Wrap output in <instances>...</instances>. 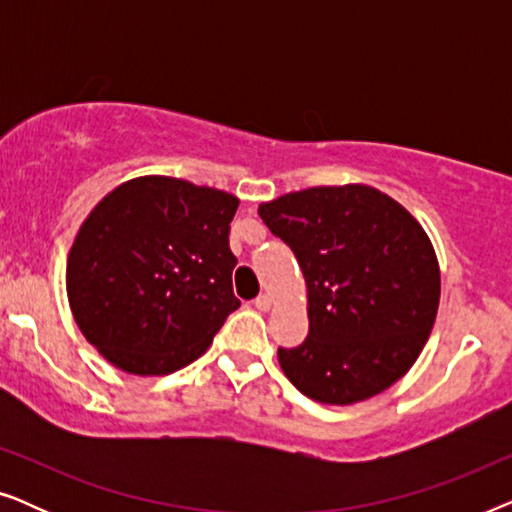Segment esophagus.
<instances>
[{
    "mask_svg": "<svg viewBox=\"0 0 512 512\" xmlns=\"http://www.w3.org/2000/svg\"><path fill=\"white\" fill-rule=\"evenodd\" d=\"M254 305H256V310L268 312L270 307H272V298L268 296V293H261V296H258V298L254 300Z\"/></svg>",
    "mask_w": 512,
    "mask_h": 512,
    "instance_id": "obj_1",
    "label": "esophagus"
}]
</instances>
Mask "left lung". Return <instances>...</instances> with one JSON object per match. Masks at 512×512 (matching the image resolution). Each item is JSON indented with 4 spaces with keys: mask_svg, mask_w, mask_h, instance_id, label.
Instances as JSON below:
<instances>
[{
    "mask_svg": "<svg viewBox=\"0 0 512 512\" xmlns=\"http://www.w3.org/2000/svg\"><path fill=\"white\" fill-rule=\"evenodd\" d=\"M272 235L296 254L310 333L279 347L293 387L312 401L352 405L412 368L440 303L436 249L401 202L366 184L314 186L261 202Z\"/></svg>",
    "mask_w": 512,
    "mask_h": 512,
    "instance_id": "1",
    "label": "left lung"
}]
</instances>
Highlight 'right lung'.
Wrapping results in <instances>:
<instances>
[{"label": "right lung", "mask_w": 512, "mask_h": 512, "mask_svg": "<svg viewBox=\"0 0 512 512\" xmlns=\"http://www.w3.org/2000/svg\"><path fill=\"white\" fill-rule=\"evenodd\" d=\"M240 200L191 181L137 177L81 223L67 298L83 338L130 375H170L200 359L240 307L228 244Z\"/></svg>", "instance_id": "1"}]
</instances>
